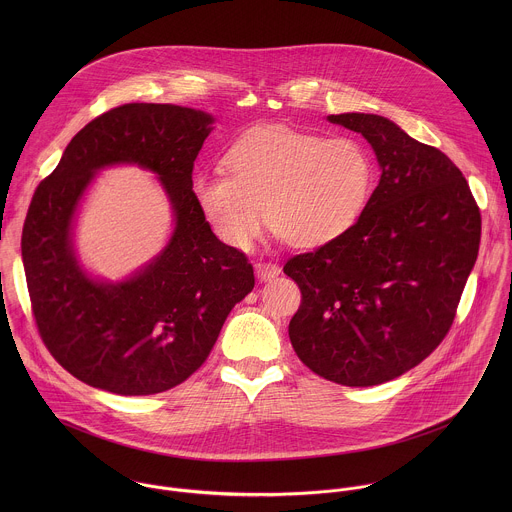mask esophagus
<instances>
[{
    "label": "esophagus",
    "instance_id": "1",
    "mask_svg": "<svg viewBox=\"0 0 512 512\" xmlns=\"http://www.w3.org/2000/svg\"><path fill=\"white\" fill-rule=\"evenodd\" d=\"M254 270H256V276H258V280L260 282H270V280H274L276 276H280V266H276V264H272V262H258L256 266H254Z\"/></svg>",
    "mask_w": 512,
    "mask_h": 512
}]
</instances>
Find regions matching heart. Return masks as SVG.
Here are the masks:
<instances>
[{
  "label": "heart",
  "mask_w": 512,
  "mask_h": 512,
  "mask_svg": "<svg viewBox=\"0 0 512 512\" xmlns=\"http://www.w3.org/2000/svg\"><path fill=\"white\" fill-rule=\"evenodd\" d=\"M222 165L224 171L193 177L191 193L220 240L240 250L262 234L266 213L276 238L299 248L343 238L363 217L374 181L359 140L288 126L248 132Z\"/></svg>",
  "instance_id": "b5f03b06"
}]
</instances>
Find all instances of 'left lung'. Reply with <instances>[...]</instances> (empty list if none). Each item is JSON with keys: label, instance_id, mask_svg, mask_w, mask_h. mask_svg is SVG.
<instances>
[{"label": "left lung", "instance_id": "1", "mask_svg": "<svg viewBox=\"0 0 512 512\" xmlns=\"http://www.w3.org/2000/svg\"><path fill=\"white\" fill-rule=\"evenodd\" d=\"M327 120L365 138L380 181L351 232L284 266L301 290L290 341L315 374L374 386L420 365L447 335L477 260L481 215L438 147L376 114Z\"/></svg>", "mask_w": 512, "mask_h": 512}]
</instances>
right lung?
Segmentation results:
<instances>
[{
  "mask_svg": "<svg viewBox=\"0 0 512 512\" xmlns=\"http://www.w3.org/2000/svg\"><path fill=\"white\" fill-rule=\"evenodd\" d=\"M215 118L175 104H124L86 124L37 187L21 236L39 335L88 386L147 396L187 380L254 288L248 258L220 242L197 207L193 163ZM138 164L158 175L174 213L164 250L118 283L92 277L73 250L79 203L95 173Z\"/></svg>",
  "mask_w": 512,
  "mask_h": 512,
  "instance_id": "add662e5",
  "label": "right lung"
}]
</instances>
